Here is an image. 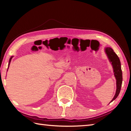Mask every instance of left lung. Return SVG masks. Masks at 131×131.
Returning a JSON list of instances; mask_svg holds the SVG:
<instances>
[{
  "mask_svg": "<svg viewBox=\"0 0 131 131\" xmlns=\"http://www.w3.org/2000/svg\"><path fill=\"white\" fill-rule=\"evenodd\" d=\"M105 52L107 55L110 62L112 63L113 68L114 74L116 79V92L114 97L110 102H112L117 98L119 94V92H120L122 81H123V75H122L123 73H122L120 61H119V59L117 55L114 52L113 50L110 47H106L105 48Z\"/></svg>",
  "mask_w": 131,
  "mask_h": 131,
  "instance_id": "1",
  "label": "left lung"
}]
</instances>
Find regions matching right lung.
Wrapping results in <instances>:
<instances>
[{"label":"right lung","instance_id":"add662e5","mask_svg":"<svg viewBox=\"0 0 131 131\" xmlns=\"http://www.w3.org/2000/svg\"><path fill=\"white\" fill-rule=\"evenodd\" d=\"M13 57L12 56V57L10 58V60H9V63H8V67H9V65H10V62H11V60H12V58H13Z\"/></svg>","mask_w":131,"mask_h":131}]
</instances>
